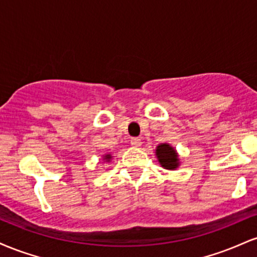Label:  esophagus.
Masks as SVG:
<instances>
[{"label":"esophagus","instance_id":"1","mask_svg":"<svg viewBox=\"0 0 257 257\" xmlns=\"http://www.w3.org/2000/svg\"><path fill=\"white\" fill-rule=\"evenodd\" d=\"M131 144L134 147H140L141 145H143V143H141V139H139V138H133L131 140Z\"/></svg>","mask_w":257,"mask_h":257}]
</instances>
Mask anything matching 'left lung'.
I'll list each match as a JSON object with an SVG mask.
<instances>
[{"mask_svg":"<svg viewBox=\"0 0 257 257\" xmlns=\"http://www.w3.org/2000/svg\"><path fill=\"white\" fill-rule=\"evenodd\" d=\"M156 157L162 168L167 170H176L180 166L179 153L168 143L159 144L156 147Z\"/></svg>","mask_w":257,"mask_h":257,"instance_id":"1","label":"left lung"}]
</instances>
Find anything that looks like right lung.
<instances>
[{
	"label": "right lung",
	"instance_id": "add662e5",
	"mask_svg": "<svg viewBox=\"0 0 257 257\" xmlns=\"http://www.w3.org/2000/svg\"><path fill=\"white\" fill-rule=\"evenodd\" d=\"M111 159H112L111 153H105V155H102V161L104 162H110Z\"/></svg>",
	"mask_w": 257,
	"mask_h": 257
}]
</instances>
